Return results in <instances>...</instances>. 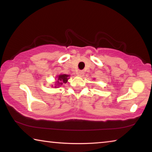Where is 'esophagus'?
<instances>
[{
  "instance_id": "esophagus-1",
  "label": "esophagus",
  "mask_w": 152,
  "mask_h": 152,
  "mask_svg": "<svg viewBox=\"0 0 152 152\" xmlns=\"http://www.w3.org/2000/svg\"><path fill=\"white\" fill-rule=\"evenodd\" d=\"M77 75L79 76H83L84 75V72L82 70H79V71L77 72Z\"/></svg>"
}]
</instances>
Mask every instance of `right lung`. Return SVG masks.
Listing matches in <instances>:
<instances>
[{
  "label": "right lung",
  "instance_id": "obj_1",
  "mask_svg": "<svg viewBox=\"0 0 152 152\" xmlns=\"http://www.w3.org/2000/svg\"><path fill=\"white\" fill-rule=\"evenodd\" d=\"M69 75L68 74H61L59 75H58L57 76V80L56 81V83L54 85V87L56 88V87H59L61 85H62L63 84H65L67 83V80H68V79L69 78ZM53 87V86H52Z\"/></svg>",
  "mask_w": 152,
  "mask_h": 152
}]
</instances>
